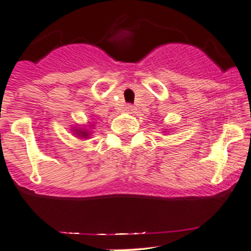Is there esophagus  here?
I'll return each mask as SVG.
<instances>
[{"instance_id": "esophagus-1", "label": "esophagus", "mask_w": 251, "mask_h": 251, "mask_svg": "<svg viewBox=\"0 0 251 251\" xmlns=\"http://www.w3.org/2000/svg\"><path fill=\"white\" fill-rule=\"evenodd\" d=\"M126 111H127V112H134V110H135V107H134V106H132V105H127V106H126Z\"/></svg>"}]
</instances>
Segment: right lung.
Instances as JSON below:
<instances>
[{"label":"right lung","instance_id":"1","mask_svg":"<svg viewBox=\"0 0 251 251\" xmlns=\"http://www.w3.org/2000/svg\"><path fill=\"white\" fill-rule=\"evenodd\" d=\"M75 132H76V135H78V136H81V137H89V132H87L86 130H81V128H76Z\"/></svg>","mask_w":251,"mask_h":251}]
</instances>
